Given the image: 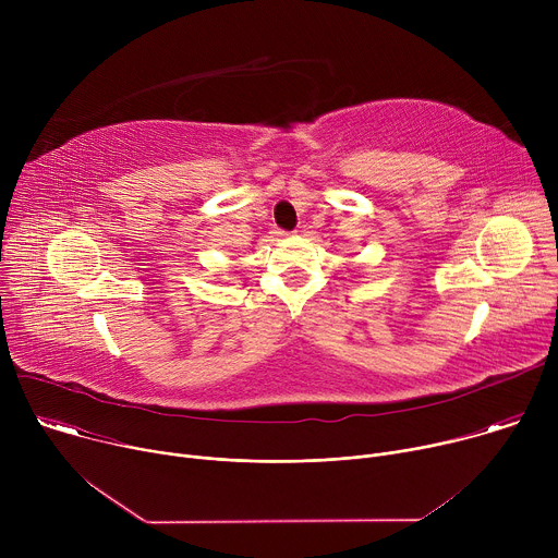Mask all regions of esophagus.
I'll return each mask as SVG.
<instances>
[{
  "label": "esophagus",
  "instance_id": "esophagus-1",
  "mask_svg": "<svg viewBox=\"0 0 558 558\" xmlns=\"http://www.w3.org/2000/svg\"><path fill=\"white\" fill-rule=\"evenodd\" d=\"M276 235H280V238H287V235H289V231H284V229H276Z\"/></svg>",
  "mask_w": 558,
  "mask_h": 558
}]
</instances>
